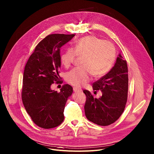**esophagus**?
<instances>
[{
	"label": "esophagus",
	"instance_id": "1",
	"mask_svg": "<svg viewBox=\"0 0 154 154\" xmlns=\"http://www.w3.org/2000/svg\"><path fill=\"white\" fill-rule=\"evenodd\" d=\"M73 90H74V91H75V92H82L81 89H79V88H76V87H74Z\"/></svg>",
	"mask_w": 154,
	"mask_h": 154
}]
</instances>
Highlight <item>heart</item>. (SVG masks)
<instances>
[{
    "mask_svg": "<svg viewBox=\"0 0 154 154\" xmlns=\"http://www.w3.org/2000/svg\"><path fill=\"white\" fill-rule=\"evenodd\" d=\"M83 56L80 67L73 69L66 75V80L72 85L81 87L91 80V75L100 78L111 70L116 58L113 44L97 36L88 35L77 39L74 48H67L60 54L61 64L68 68L77 57Z\"/></svg>",
    "mask_w": 154,
    "mask_h": 154,
    "instance_id": "1",
    "label": "heart"
}]
</instances>
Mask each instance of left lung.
<instances>
[{"label": "left lung", "mask_w": 154, "mask_h": 154, "mask_svg": "<svg viewBox=\"0 0 154 154\" xmlns=\"http://www.w3.org/2000/svg\"><path fill=\"white\" fill-rule=\"evenodd\" d=\"M94 90H101L102 96L95 98L88 90L84 106L87 118L99 126L113 123L123 112L128 100V69L126 60L119 54L110 71L93 84Z\"/></svg>", "instance_id": "1"}]
</instances>
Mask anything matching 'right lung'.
Wrapping results in <instances>:
<instances>
[{"instance_id": "1", "label": "right lung", "mask_w": 154, "mask_h": 154, "mask_svg": "<svg viewBox=\"0 0 154 154\" xmlns=\"http://www.w3.org/2000/svg\"><path fill=\"white\" fill-rule=\"evenodd\" d=\"M75 35L53 34L47 36L36 46L25 67L22 98L25 108L38 126L50 129L64 121L67 98L73 89L65 84L60 92L52 90L55 82L60 84V48Z\"/></svg>"}]
</instances>
